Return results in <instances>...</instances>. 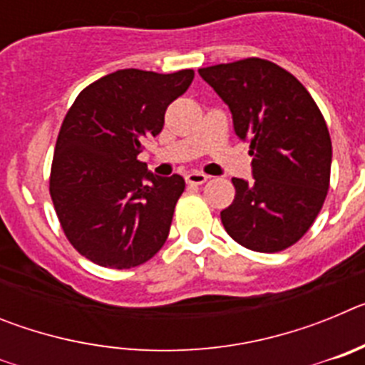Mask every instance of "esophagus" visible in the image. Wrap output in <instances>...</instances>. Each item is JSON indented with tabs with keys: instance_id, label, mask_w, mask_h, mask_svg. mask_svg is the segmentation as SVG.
Returning a JSON list of instances; mask_svg holds the SVG:
<instances>
[{
	"instance_id": "esophagus-1",
	"label": "esophagus",
	"mask_w": 365,
	"mask_h": 365,
	"mask_svg": "<svg viewBox=\"0 0 365 365\" xmlns=\"http://www.w3.org/2000/svg\"><path fill=\"white\" fill-rule=\"evenodd\" d=\"M208 179H210V177L202 172H190L188 175H186V182H188V185H202V182H206Z\"/></svg>"
}]
</instances>
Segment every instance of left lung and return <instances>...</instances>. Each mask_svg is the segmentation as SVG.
<instances>
[{"label": "left lung", "instance_id": "obj_1", "mask_svg": "<svg viewBox=\"0 0 365 365\" xmlns=\"http://www.w3.org/2000/svg\"><path fill=\"white\" fill-rule=\"evenodd\" d=\"M250 144L252 180L237 179L221 212L232 240L279 252L311 228L329 190L333 146L320 109L291 73L261 58L199 69Z\"/></svg>", "mask_w": 365, "mask_h": 365}]
</instances>
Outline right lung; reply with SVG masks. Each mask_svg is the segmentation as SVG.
<instances>
[{"instance_id":"1","label":"right lung","mask_w":365,"mask_h":365,"mask_svg":"<svg viewBox=\"0 0 365 365\" xmlns=\"http://www.w3.org/2000/svg\"><path fill=\"white\" fill-rule=\"evenodd\" d=\"M192 80V69L115 71L87 86L67 111L51 197L67 240L96 265L131 269L166 241L185 179L155 175L137 155Z\"/></svg>"}]
</instances>
